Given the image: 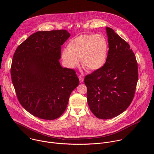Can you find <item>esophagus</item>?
I'll use <instances>...</instances> for the list:
<instances>
[{
	"mask_svg": "<svg viewBox=\"0 0 154 154\" xmlns=\"http://www.w3.org/2000/svg\"><path fill=\"white\" fill-rule=\"evenodd\" d=\"M79 80H80V82L81 83L83 82V80H84V76H83V74L80 75L79 76Z\"/></svg>",
	"mask_w": 154,
	"mask_h": 154,
	"instance_id": "34e87169",
	"label": "esophagus"
}]
</instances>
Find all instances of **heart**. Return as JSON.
Wrapping results in <instances>:
<instances>
[{
    "label": "heart",
    "mask_w": 154,
    "mask_h": 154,
    "mask_svg": "<svg viewBox=\"0 0 154 154\" xmlns=\"http://www.w3.org/2000/svg\"><path fill=\"white\" fill-rule=\"evenodd\" d=\"M108 54V44L105 38L97 34L80 35L71 40L61 57L66 65L74 68L82 60L83 66L90 71L101 69Z\"/></svg>",
    "instance_id": "b5f03b06"
}]
</instances>
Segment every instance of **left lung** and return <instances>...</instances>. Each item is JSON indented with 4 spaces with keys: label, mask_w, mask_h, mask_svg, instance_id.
I'll list each match as a JSON object with an SVG mask.
<instances>
[{
    "label": "left lung",
    "mask_w": 154,
    "mask_h": 154,
    "mask_svg": "<svg viewBox=\"0 0 154 154\" xmlns=\"http://www.w3.org/2000/svg\"><path fill=\"white\" fill-rule=\"evenodd\" d=\"M108 55L103 66L85 77L92 113L108 119L124 112L132 101L138 82V64L128 44L109 27Z\"/></svg>",
    "instance_id": "1"
}]
</instances>
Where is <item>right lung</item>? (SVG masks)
I'll use <instances>...</instances> for the list:
<instances>
[{"mask_svg": "<svg viewBox=\"0 0 154 154\" xmlns=\"http://www.w3.org/2000/svg\"><path fill=\"white\" fill-rule=\"evenodd\" d=\"M70 36L65 30L37 32L20 44L13 55L11 76L18 100L40 119L59 118L79 84L75 71L63 68L59 61L61 46Z\"/></svg>", "mask_w": 154, "mask_h": 154, "instance_id": "right-lung-1", "label": "right lung"}]
</instances>
